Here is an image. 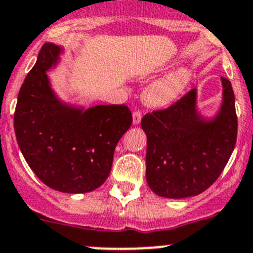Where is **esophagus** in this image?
I'll return each mask as SVG.
<instances>
[{
	"label": "esophagus",
	"instance_id": "1",
	"mask_svg": "<svg viewBox=\"0 0 253 253\" xmlns=\"http://www.w3.org/2000/svg\"><path fill=\"white\" fill-rule=\"evenodd\" d=\"M142 111L140 110H135L133 113V124L134 125H138L139 123H140V120H142Z\"/></svg>",
	"mask_w": 253,
	"mask_h": 253
}]
</instances>
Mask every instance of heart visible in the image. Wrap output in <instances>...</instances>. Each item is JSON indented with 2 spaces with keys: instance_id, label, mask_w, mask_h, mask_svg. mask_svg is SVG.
<instances>
[{
  "instance_id": "b5f03b06",
  "label": "heart",
  "mask_w": 253,
  "mask_h": 253,
  "mask_svg": "<svg viewBox=\"0 0 253 253\" xmlns=\"http://www.w3.org/2000/svg\"><path fill=\"white\" fill-rule=\"evenodd\" d=\"M189 71L180 69L155 81L144 92V101L150 106L161 108L173 103L184 91L189 83Z\"/></svg>"
}]
</instances>
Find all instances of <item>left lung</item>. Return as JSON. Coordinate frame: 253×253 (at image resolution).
Returning <instances> with one entry per match:
<instances>
[{
  "label": "left lung",
  "instance_id": "left-lung-1",
  "mask_svg": "<svg viewBox=\"0 0 253 253\" xmlns=\"http://www.w3.org/2000/svg\"><path fill=\"white\" fill-rule=\"evenodd\" d=\"M223 83V105L211 123L199 119L196 89L166 109L142 119L147 134V182L166 198L197 196L210 188L223 172L235 149L237 114L228 79Z\"/></svg>",
  "mask_w": 253,
  "mask_h": 253
}]
</instances>
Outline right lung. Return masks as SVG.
<instances>
[{"instance_id": "right-lung-1", "label": "right lung", "mask_w": 253, "mask_h": 253, "mask_svg": "<svg viewBox=\"0 0 253 253\" xmlns=\"http://www.w3.org/2000/svg\"><path fill=\"white\" fill-rule=\"evenodd\" d=\"M59 52V46L45 43L21 86L13 118L16 139L41 182L64 193H85L109 177L115 147L133 115L125 104L81 111L60 103L46 75Z\"/></svg>"}]
</instances>
